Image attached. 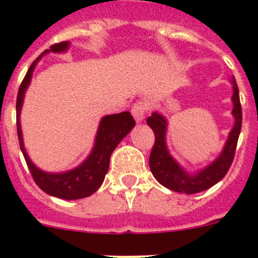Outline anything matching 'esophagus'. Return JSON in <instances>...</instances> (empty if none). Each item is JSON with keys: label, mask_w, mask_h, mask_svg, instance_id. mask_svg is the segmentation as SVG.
I'll use <instances>...</instances> for the list:
<instances>
[{"label": "esophagus", "mask_w": 258, "mask_h": 258, "mask_svg": "<svg viewBox=\"0 0 258 258\" xmlns=\"http://www.w3.org/2000/svg\"><path fill=\"white\" fill-rule=\"evenodd\" d=\"M146 111H147V104L143 101H138L137 103H134V106L132 107V115L134 116L137 122H142L143 118H145Z\"/></svg>", "instance_id": "1"}]
</instances>
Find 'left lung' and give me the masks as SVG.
I'll list each match as a JSON object with an SVG mask.
<instances>
[{
	"mask_svg": "<svg viewBox=\"0 0 258 258\" xmlns=\"http://www.w3.org/2000/svg\"><path fill=\"white\" fill-rule=\"evenodd\" d=\"M232 116L235 117V124L232 126L229 134L225 147L220 156L207 168L198 172L197 174H188L184 172L178 163L170 156L166 149L165 133L166 120L160 113L154 112L149 118L147 124L154 131L155 143L150 155V169L155 178L161 183L164 187L172 191L183 194H197L200 191L208 190L213 184L220 182L226 175L231 166L234 155H235L236 143H238L239 134L241 129V106L239 99V89L235 79L232 77Z\"/></svg>",
	"mask_w": 258,
	"mask_h": 258,
	"instance_id": "8db88e82",
	"label": "left lung"
}]
</instances>
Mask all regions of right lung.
Masks as SVG:
<instances>
[{"label": "right lung", "instance_id": "obj_1", "mask_svg": "<svg viewBox=\"0 0 258 258\" xmlns=\"http://www.w3.org/2000/svg\"><path fill=\"white\" fill-rule=\"evenodd\" d=\"M68 46H70L68 41H61L58 44L51 45L50 49L45 50L28 68L27 75L20 84L17 97V129L20 150H22L24 159H26L29 172H31L32 177H33L38 187L51 197L66 200H76L90 197L92 194H94L98 188L101 187V184L104 181V177L108 172L109 157L112 155L113 150L117 147L118 143L121 142L122 138L133 129L136 121H134L131 112H127V111L121 113H115V115L104 116L101 120L99 127H98L95 145L92 152L81 165L72 170H68L64 173H46L44 170L38 169L37 166L32 163L31 159L27 155L26 149H24L19 120L24 94H26L27 88L31 83L33 70H35L41 56L50 51H67Z\"/></svg>", "mask_w": 258, "mask_h": 258}]
</instances>
